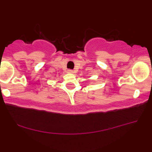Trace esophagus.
Listing matches in <instances>:
<instances>
[{
  "label": "esophagus",
  "mask_w": 152,
  "mask_h": 152,
  "mask_svg": "<svg viewBox=\"0 0 152 152\" xmlns=\"http://www.w3.org/2000/svg\"><path fill=\"white\" fill-rule=\"evenodd\" d=\"M68 73H70V74H73V73H74V71L69 69V70H68Z\"/></svg>",
  "instance_id": "esophagus-1"
}]
</instances>
